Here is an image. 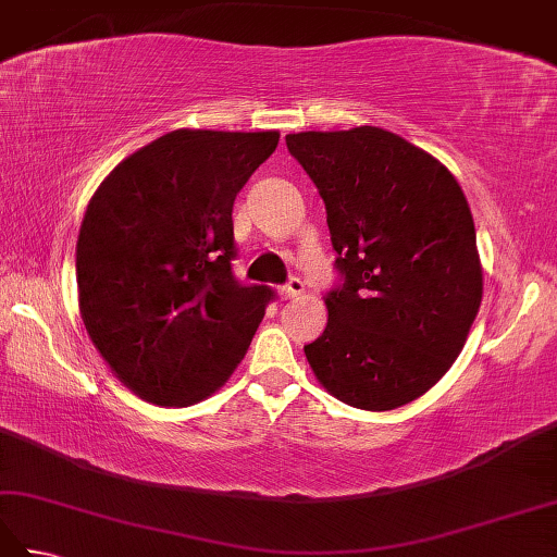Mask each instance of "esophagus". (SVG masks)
I'll list each match as a JSON object with an SVG mask.
<instances>
[{
    "mask_svg": "<svg viewBox=\"0 0 557 557\" xmlns=\"http://www.w3.org/2000/svg\"><path fill=\"white\" fill-rule=\"evenodd\" d=\"M301 294H304V282L299 277H289L287 285L280 289L282 299H294V297H301Z\"/></svg>",
    "mask_w": 557,
    "mask_h": 557,
    "instance_id": "esophagus-1",
    "label": "esophagus"
}]
</instances>
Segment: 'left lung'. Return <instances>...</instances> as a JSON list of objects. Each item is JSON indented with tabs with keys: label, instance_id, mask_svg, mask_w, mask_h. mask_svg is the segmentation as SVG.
<instances>
[{
	"label": "left lung",
	"instance_id": "left-lung-1",
	"mask_svg": "<svg viewBox=\"0 0 557 557\" xmlns=\"http://www.w3.org/2000/svg\"><path fill=\"white\" fill-rule=\"evenodd\" d=\"M285 140L323 198L345 277L306 359L349 407L409 405L449 371L481 306L465 191L441 160L377 126Z\"/></svg>",
	"mask_w": 557,
	"mask_h": 557
}]
</instances>
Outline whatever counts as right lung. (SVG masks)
I'll list each match as a JSON object with an SVG mask.
<instances>
[{"mask_svg": "<svg viewBox=\"0 0 557 557\" xmlns=\"http://www.w3.org/2000/svg\"><path fill=\"white\" fill-rule=\"evenodd\" d=\"M277 140L176 128L92 194L76 242L78 309L100 357L140 399L196 405L251 345L275 292L234 280L232 208Z\"/></svg>", "mask_w": 557, "mask_h": 557, "instance_id": "1", "label": "right lung"}]
</instances>
